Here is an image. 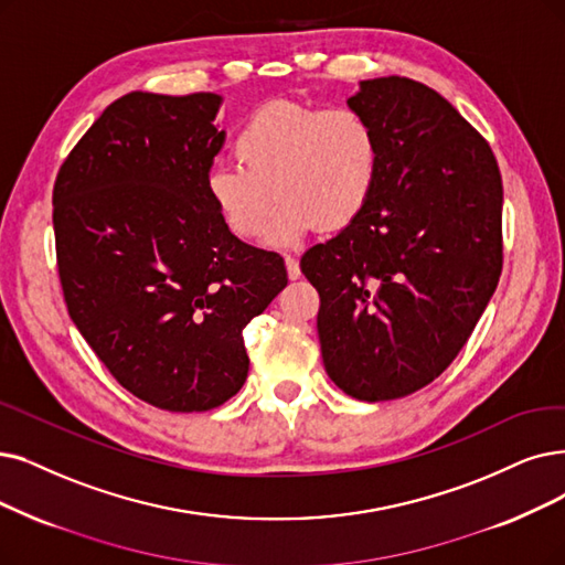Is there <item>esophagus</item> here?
I'll return each mask as SVG.
<instances>
[{
	"mask_svg": "<svg viewBox=\"0 0 565 565\" xmlns=\"http://www.w3.org/2000/svg\"><path fill=\"white\" fill-rule=\"evenodd\" d=\"M285 266H287V276L289 280H299L301 278V266L295 257H285Z\"/></svg>",
	"mask_w": 565,
	"mask_h": 565,
	"instance_id": "1",
	"label": "esophagus"
}]
</instances>
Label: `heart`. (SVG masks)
<instances>
[{
  "label": "heart",
  "mask_w": 565,
  "mask_h": 565,
  "mask_svg": "<svg viewBox=\"0 0 565 565\" xmlns=\"http://www.w3.org/2000/svg\"><path fill=\"white\" fill-rule=\"evenodd\" d=\"M238 167H213L206 196L234 236L259 238L276 196L270 245H291L324 224L345 227L366 209L380 171L371 120L352 106L270 102L259 106L232 143Z\"/></svg>",
  "instance_id": "obj_1"
}]
</instances>
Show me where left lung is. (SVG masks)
I'll return each mask as SVG.
<instances>
[{
  "instance_id": "1",
  "label": "left lung",
  "mask_w": 565,
  "mask_h": 565,
  "mask_svg": "<svg viewBox=\"0 0 565 565\" xmlns=\"http://www.w3.org/2000/svg\"><path fill=\"white\" fill-rule=\"evenodd\" d=\"M348 106L375 127L377 183L301 270L329 377L375 403L434 382L482 318L503 268V183L489 143L424 83L361 81Z\"/></svg>"
}]
</instances>
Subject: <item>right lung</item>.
Here are the masks:
<instances>
[{"instance_id": "1", "label": "right lung", "mask_w": 565, "mask_h": 565, "mask_svg": "<svg viewBox=\"0 0 565 565\" xmlns=\"http://www.w3.org/2000/svg\"><path fill=\"white\" fill-rule=\"evenodd\" d=\"M222 97L129 93L60 167L53 190L66 308L120 385L169 413H204L247 377L243 329L287 285L278 253L224 227L206 173Z\"/></svg>"}]
</instances>
